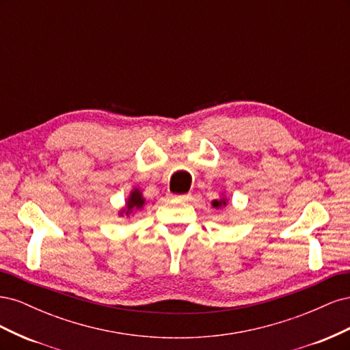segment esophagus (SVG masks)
<instances>
[{"mask_svg":"<svg viewBox=\"0 0 350 350\" xmlns=\"http://www.w3.org/2000/svg\"><path fill=\"white\" fill-rule=\"evenodd\" d=\"M171 198L178 200V201H191L193 196L191 194H183V196H171Z\"/></svg>","mask_w":350,"mask_h":350,"instance_id":"esophagus-1","label":"esophagus"}]
</instances>
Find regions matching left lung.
<instances>
[{
	"label": "left lung",
	"mask_w": 350,
	"mask_h": 350,
	"mask_svg": "<svg viewBox=\"0 0 350 350\" xmlns=\"http://www.w3.org/2000/svg\"><path fill=\"white\" fill-rule=\"evenodd\" d=\"M226 204H228V198H225V197L211 201V206H213L215 208H221V207H225Z\"/></svg>",
	"instance_id": "8db88e82"
}]
</instances>
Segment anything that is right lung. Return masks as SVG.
I'll return each mask as SVG.
<instances>
[{
	"instance_id": "right-lung-1",
	"label": "right lung",
	"mask_w": 350,
	"mask_h": 350,
	"mask_svg": "<svg viewBox=\"0 0 350 350\" xmlns=\"http://www.w3.org/2000/svg\"><path fill=\"white\" fill-rule=\"evenodd\" d=\"M144 203H146V200H144V197H143V194L140 191V188H134L133 191L130 193L129 198H126V201H125V207L121 208L120 216L130 217L133 215L134 210L143 208Z\"/></svg>"
}]
</instances>
